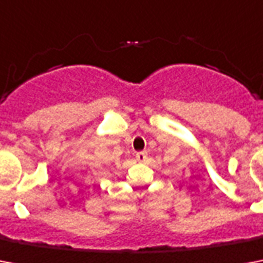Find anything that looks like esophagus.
Instances as JSON below:
<instances>
[{
  "mask_svg": "<svg viewBox=\"0 0 263 263\" xmlns=\"http://www.w3.org/2000/svg\"><path fill=\"white\" fill-rule=\"evenodd\" d=\"M146 160H147V153L146 152L136 153V161H139V162H146Z\"/></svg>",
  "mask_w": 263,
  "mask_h": 263,
  "instance_id": "1",
  "label": "esophagus"
}]
</instances>
